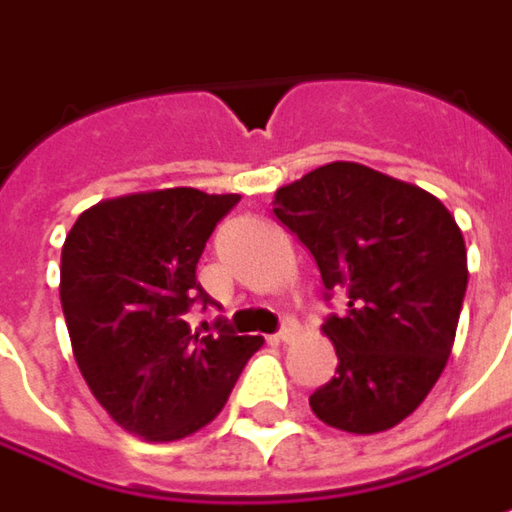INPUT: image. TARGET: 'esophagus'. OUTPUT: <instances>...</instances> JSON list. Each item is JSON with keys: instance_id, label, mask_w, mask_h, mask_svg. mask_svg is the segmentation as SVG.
<instances>
[{"instance_id": "obj_1", "label": "esophagus", "mask_w": 512, "mask_h": 512, "mask_svg": "<svg viewBox=\"0 0 512 512\" xmlns=\"http://www.w3.org/2000/svg\"><path fill=\"white\" fill-rule=\"evenodd\" d=\"M297 331H300V326H297L294 320H286V323L280 326V331L274 334V340H277V343H289V340L297 337Z\"/></svg>"}]
</instances>
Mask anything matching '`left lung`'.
<instances>
[{"mask_svg":"<svg viewBox=\"0 0 512 512\" xmlns=\"http://www.w3.org/2000/svg\"><path fill=\"white\" fill-rule=\"evenodd\" d=\"M277 221L343 300L323 334L337 374L309 397L337 431L379 433L414 414L453 348L467 289L465 238L431 192L334 161L274 192Z\"/></svg>","mask_w":512,"mask_h":512,"instance_id":"obj_1","label":"left lung"}]
</instances>
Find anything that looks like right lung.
<instances>
[{
  "instance_id": "add662e5",
  "label": "right lung",
  "mask_w": 512,
  "mask_h": 512,
  "mask_svg": "<svg viewBox=\"0 0 512 512\" xmlns=\"http://www.w3.org/2000/svg\"><path fill=\"white\" fill-rule=\"evenodd\" d=\"M240 195L192 186L138 192L81 212L62 249V309L81 377L124 431L172 442L221 414L263 337L226 320L195 334L203 246Z\"/></svg>"
}]
</instances>
